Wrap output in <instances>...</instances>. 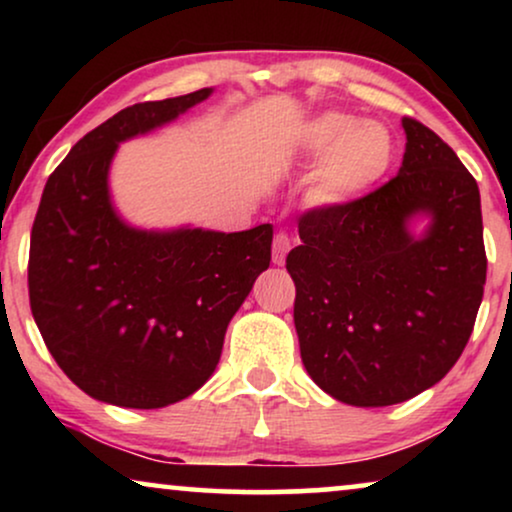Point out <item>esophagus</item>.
Returning <instances> with one entry per match:
<instances>
[{"label":"esophagus","instance_id":"1","mask_svg":"<svg viewBox=\"0 0 512 512\" xmlns=\"http://www.w3.org/2000/svg\"><path fill=\"white\" fill-rule=\"evenodd\" d=\"M289 249H291V237L286 233H277L275 240H272V263L282 265L286 261Z\"/></svg>","mask_w":512,"mask_h":512}]
</instances>
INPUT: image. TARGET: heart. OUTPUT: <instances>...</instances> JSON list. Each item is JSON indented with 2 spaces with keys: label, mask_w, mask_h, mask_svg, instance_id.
I'll use <instances>...</instances> for the list:
<instances>
[{
  "label": "heart",
  "mask_w": 512,
  "mask_h": 512,
  "mask_svg": "<svg viewBox=\"0 0 512 512\" xmlns=\"http://www.w3.org/2000/svg\"><path fill=\"white\" fill-rule=\"evenodd\" d=\"M298 151L319 160L314 198L347 205L384 181L396 160V139L380 121H359L345 111H324L303 125Z\"/></svg>",
  "instance_id": "1"
}]
</instances>
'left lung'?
<instances>
[{"instance_id":"1","label":"left lung","mask_w":512,"mask_h":512,"mask_svg":"<svg viewBox=\"0 0 512 512\" xmlns=\"http://www.w3.org/2000/svg\"><path fill=\"white\" fill-rule=\"evenodd\" d=\"M394 179L347 205L298 219L289 251L305 370L359 408L403 403L443 380L471 338L487 279L480 191L450 146L403 116ZM432 214L415 241L410 215Z\"/></svg>"}]
</instances>
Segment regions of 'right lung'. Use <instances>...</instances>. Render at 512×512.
<instances>
[{
    "instance_id": "right-lung-1",
    "label": "right lung",
    "mask_w": 512,
    "mask_h": 512,
    "mask_svg": "<svg viewBox=\"0 0 512 512\" xmlns=\"http://www.w3.org/2000/svg\"><path fill=\"white\" fill-rule=\"evenodd\" d=\"M212 88L139 102L79 139L46 181L32 223V317L76 387L121 408H165L198 391L223 335L270 265L272 226L144 233L118 219L107 172L123 139L149 132Z\"/></svg>"
}]
</instances>
